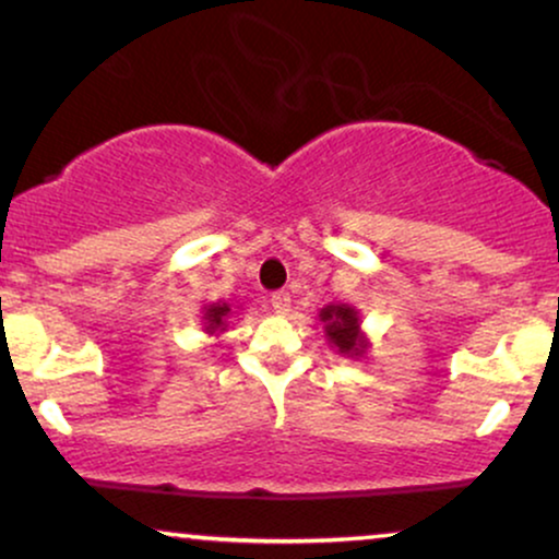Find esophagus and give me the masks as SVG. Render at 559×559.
Instances as JSON below:
<instances>
[{
  "mask_svg": "<svg viewBox=\"0 0 559 559\" xmlns=\"http://www.w3.org/2000/svg\"><path fill=\"white\" fill-rule=\"evenodd\" d=\"M271 305L278 316H286L288 307H292V297H288V292H275L271 297Z\"/></svg>",
  "mask_w": 559,
  "mask_h": 559,
  "instance_id": "34e87169",
  "label": "esophagus"
}]
</instances>
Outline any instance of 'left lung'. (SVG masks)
Masks as SVG:
<instances>
[{
  "mask_svg": "<svg viewBox=\"0 0 559 559\" xmlns=\"http://www.w3.org/2000/svg\"><path fill=\"white\" fill-rule=\"evenodd\" d=\"M320 323H323L325 342L336 355L352 357V360H360L368 352V336L362 333V320L360 312L352 305H325L323 310L318 312Z\"/></svg>",
  "mask_w": 559,
  "mask_h": 559,
  "instance_id": "left-lung-1",
  "label": "left lung"
}]
</instances>
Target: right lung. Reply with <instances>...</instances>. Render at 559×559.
Returning <instances> with one entry per match:
<instances>
[{
    "label": "right lung",
    "instance_id": "right-lung-1",
    "mask_svg": "<svg viewBox=\"0 0 559 559\" xmlns=\"http://www.w3.org/2000/svg\"><path fill=\"white\" fill-rule=\"evenodd\" d=\"M236 316L234 305L230 301H213V305L202 307V331L207 336H221L228 331L230 318Z\"/></svg>",
    "mask_w": 559,
    "mask_h": 559
}]
</instances>
